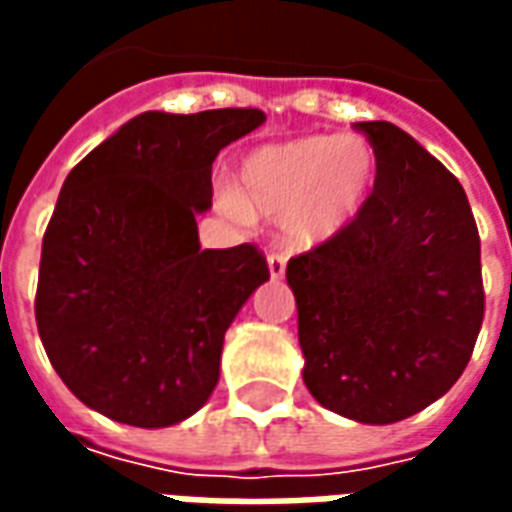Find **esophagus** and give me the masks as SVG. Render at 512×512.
Wrapping results in <instances>:
<instances>
[{
  "label": "esophagus",
  "instance_id": "1",
  "mask_svg": "<svg viewBox=\"0 0 512 512\" xmlns=\"http://www.w3.org/2000/svg\"><path fill=\"white\" fill-rule=\"evenodd\" d=\"M268 274H271V279L285 277V257H282V255H268Z\"/></svg>",
  "mask_w": 512,
  "mask_h": 512
}]
</instances>
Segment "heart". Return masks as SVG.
Returning <instances> with one entry per match:
<instances>
[{
    "label": "heart",
    "instance_id": "b5f03b06",
    "mask_svg": "<svg viewBox=\"0 0 512 512\" xmlns=\"http://www.w3.org/2000/svg\"><path fill=\"white\" fill-rule=\"evenodd\" d=\"M376 183L378 156L367 139L315 134L244 156L222 205L233 216L282 219L293 249H315L362 216Z\"/></svg>",
    "mask_w": 512,
    "mask_h": 512
}]
</instances>
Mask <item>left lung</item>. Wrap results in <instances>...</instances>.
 <instances>
[{"label":"left lung","instance_id":"8db88e82","mask_svg":"<svg viewBox=\"0 0 512 512\" xmlns=\"http://www.w3.org/2000/svg\"><path fill=\"white\" fill-rule=\"evenodd\" d=\"M378 183L348 230L290 257L304 384L334 414L389 425L417 414L472 359L483 326L480 235L466 191L414 136L356 123Z\"/></svg>","mask_w":512,"mask_h":512}]
</instances>
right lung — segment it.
I'll list each match as a JSON object with an SVG mask.
<instances>
[{"label": "right lung", "instance_id": "obj_1", "mask_svg": "<svg viewBox=\"0 0 512 512\" xmlns=\"http://www.w3.org/2000/svg\"><path fill=\"white\" fill-rule=\"evenodd\" d=\"M266 115L145 112L71 169L43 235L35 318L51 367L98 414L169 428L205 406L224 332L268 279L257 246L200 249L219 150Z\"/></svg>", "mask_w": 512, "mask_h": 512}]
</instances>
